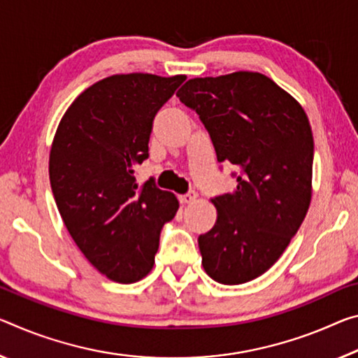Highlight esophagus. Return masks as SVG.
<instances>
[{
	"label": "esophagus",
	"instance_id": "1",
	"mask_svg": "<svg viewBox=\"0 0 358 358\" xmlns=\"http://www.w3.org/2000/svg\"><path fill=\"white\" fill-rule=\"evenodd\" d=\"M178 201H180L181 203H183V206H186V203H192V202H196V201H197V192L191 191V192H188V194L180 196V197H178Z\"/></svg>",
	"mask_w": 358,
	"mask_h": 358
}]
</instances>
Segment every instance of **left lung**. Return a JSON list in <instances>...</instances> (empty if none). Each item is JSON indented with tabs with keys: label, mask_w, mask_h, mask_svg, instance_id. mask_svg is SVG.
I'll use <instances>...</instances> for the list:
<instances>
[{
	"label": "left lung",
	"mask_w": 358,
	"mask_h": 358,
	"mask_svg": "<svg viewBox=\"0 0 358 358\" xmlns=\"http://www.w3.org/2000/svg\"><path fill=\"white\" fill-rule=\"evenodd\" d=\"M177 97L199 115L218 162L239 169L236 189L212 199L217 221L197 239L202 266L223 285L250 282L282 257L309 210L314 138L308 115L257 71L192 78Z\"/></svg>",
	"instance_id": "left-lung-1"
}]
</instances>
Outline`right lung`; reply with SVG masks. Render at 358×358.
Here are the masks:
<instances>
[{"label": "right lung", "instance_id": "add662e5", "mask_svg": "<svg viewBox=\"0 0 358 358\" xmlns=\"http://www.w3.org/2000/svg\"><path fill=\"white\" fill-rule=\"evenodd\" d=\"M185 79L108 76L79 94L57 127L49 155L57 208L79 250L110 280L150 274L162 226L180 207L152 180L140 186L134 167L148 157L156 113Z\"/></svg>", "mask_w": 358, "mask_h": 358}]
</instances>
